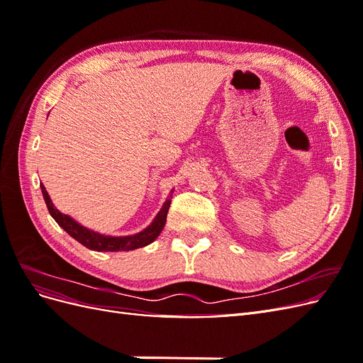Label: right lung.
I'll list each match as a JSON object with an SVG mask.
<instances>
[{
	"instance_id": "add662e5",
	"label": "right lung",
	"mask_w": 363,
	"mask_h": 363,
	"mask_svg": "<svg viewBox=\"0 0 363 363\" xmlns=\"http://www.w3.org/2000/svg\"><path fill=\"white\" fill-rule=\"evenodd\" d=\"M40 189H42L43 200H45L47 207L50 211V215L54 219H56V223L71 238H74L75 240H79L82 245H84L86 248H89V250H94V251H130V250L142 248V247L151 244L152 240H155L163 230L164 223H167V215H168V211H169V206H171V200H167V203L163 204V207L160 208V212L155 218V221H152L144 230V232H140V233L133 235V236L115 238V236H104V235H100V233H95V232H92V230L80 225L79 223H75L71 216L60 213L57 208L52 206V203L50 200V195L45 191V188H43V184H40Z\"/></svg>"
}]
</instances>
